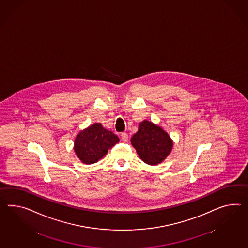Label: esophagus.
Wrapping results in <instances>:
<instances>
[{"mask_svg": "<svg viewBox=\"0 0 248 248\" xmlns=\"http://www.w3.org/2000/svg\"><path fill=\"white\" fill-rule=\"evenodd\" d=\"M121 138L122 140H123L124 142H127L128 140H129V136H128V134H127L126 133H123L121 134Z\"/></svg>", "mask_w": 248, "mask_h": 248, "instance_id": "obj_1", "label": "esophagus"}]
</instances>
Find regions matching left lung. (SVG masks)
Returning a JSON list of instances; mask_svg holds the SVG:
<instances>
[{
	"label": "left lung",
	"instance_id": "left-lung-1",
	"mask_svg": "<svg viewBox=\"0 0 248 248\" xmlns=\"http://www.w3.org/2000/svg\"><path fill=\"white\" fill-rule=\"evenodd\" d=\"M131 142L140 159L151 166L163 162L174 145L163 128L148 120L140 123L138 132L133 134Z\"/></svg>",
	"mask_w": 248,
	"mask_h": 248
}]
</instances>
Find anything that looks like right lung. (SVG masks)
<instances>
[{
  "mask_svg": "<svg viewBox=\"0 0 248 248\" xmlns=\"http://www.w3.org/2000/svg\"><path fill=\"white\" fill-rule=\"evenodd\" d=\"M117 142L119 138L115 133L95 123L77 134L73 150L82 163L91 165L101 159Z\"/></svg>",
  "mask_w": 248,
  "mask_h": 248,
  "instance_id": "1",
  "label": "right lung"
}]
</instances>
